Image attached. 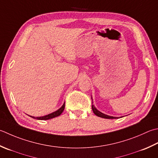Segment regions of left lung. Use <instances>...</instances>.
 <instances>
[{"label": "left lung", "mask_w": 158, "mask_h": 158, "mask_svg": "<svg viewBox=\"0 0 158 158\" xmlns=\"http://www.w3.org/2000/svg\"><path fill=\"white\" fill-rule=\"evenodd\" d=\"M92 111H93V112L94 113L95 115H97V116H99V117H101V118H107V119H114V118H116V117L110 116L106 115V114H103V113H101V112H99V111L96 109L95 107L94 106V105H92Z\"/></svg>", "instance_id": "1"}]
</instances>
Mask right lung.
Wrapping results in <instances>:
<instances>
[{
    "instance_id": "right-lung-1",
    "label": "right lung",
    "mask_w": 158,
    "mask_h": 158,
    "mask_svg": "<svg viewBox=\"0 0 158 158\" xmlns=\"http://www.w3.org/2000/svg\"><path fill=\"white\" fill-rule=\"evenodd\" d=\"M65 108V103H64V105L62 106H61V108H60L58 110H57L56 112H52L50 114H48V115H46L44 116H41V117H33V116H31L33 118H36V119H38V120H48V119H51L52 118H55V117H57L59 116L60 115V114L63 112V111Z\"/></svg>"
}]
</instances>
